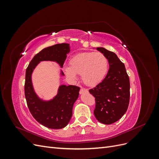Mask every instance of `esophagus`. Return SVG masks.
Masks as SVG:
<instances>
[{
  "instance_id": "1",
  "label": "esophagus",
  "mask_w": 159,
  "mask_h": 159,
  "mask_svg": "<svg viewBox=\"0 0 159 159\" xmlns=\"http://www.w3.org/2000/svg\"><path fill=\"white\" fill-rule=\"evenodd\" d=\"M88 91V89H85V88H81V89H80V93H83L84 92H87Z\"/></svg>"
}]
</instances>
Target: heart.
Wrapping results in <instances>:
<instances>
[{
  "mask_svg": "<svg viewBox=\"0 0 159 159\" xmlns=\"http://www.w3.org/2000/svg\"><path fill=\"white\" fill-rule=\"evenodd\" d=\"M64 71L66 75L72 79L76 78V74L81 75L85 84L95 85L107 74L108 60L101 52L80 53L71 57L70 66H66Z\"/></svg>",
  "mask_w": 159,
  "mask_h": 159,
  "instance_id": "b5f03b06",
  "label": "heart"
}]
</instances>
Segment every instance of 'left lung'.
I'll list each match as a JSON object with an SVG mask.
<instances>
[{"label":"left lung","instance_id":"obj_1","mask_svg":"<svg viewBox=\"0 0 159 159\" xmlns=\"http://www.w3.org/2000/svg\"><path fill=\"white\" fill-rule=\"evenodd\" d=\"M108 60L109 69L105 78L89 90L95 98L93 113L100 123L117 121L127 111L130 99V81L124 64L114 52L97 48Z\"/></svg>","mask_w":159,"mask_h":159}]
</instances>
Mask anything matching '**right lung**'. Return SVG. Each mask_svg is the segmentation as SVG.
<instances>
[{"instance_id":"1","label":"right lung","mask_w":159,"mask_h":159,"mask_svg":"<svg viewBox=\"0 0 159 159\" xmlns=\"http://www.w3.org/2000/svg\"><path fill=\"white\" fill-rule=\"evenodd\" d=\"M69 52V44L65 43L47 47L34 56L26 70L25 94L28 107L38 123L50 129H60L68 125L80 88L72 85H61L54 99L44 102L38 98L33 89L31 75L41 61H54L62 67ZM61 75H64L63 72Z\"/></svg>"}]
</instances>
